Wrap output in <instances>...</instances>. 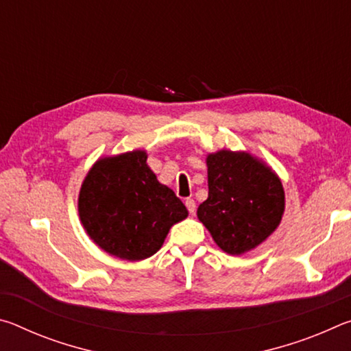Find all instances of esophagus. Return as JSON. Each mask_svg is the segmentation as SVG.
I'll use <instances>...</instances> for the list:
<instances>
[{
	"instance_id": "34e87169",
	"label": "esophagus",
	"mask_w": 351,
	"mask_h": 351,
	"mask_svg": "<svg viewBox=\"0 0 351 351\" xmlns=\"http://www.w3.org/2000/svg\"><path fill=\"white\" fill-rule=\"evenodd\" d=\"M186 207H187V210L192 213V215L197 212V204H195V199H192V198L186 199Z\"/></svg>"
}]
</instances>
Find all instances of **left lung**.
<instances>
[{
    "mask_svg": "<svg viewBox=\"0 0 351 351\" xmlns=\"http://www.w3.org/2000/svg\"><path fill=\"white\" fill-rule=\"evenodd\" d=\"M209 197L197 215L218 247L245 254L274 232L285 212L280 178L246 152L219 150L207 154Z\"/></svg>",
    "mask_w": 351,
    "mask_h": 351,
    "instance_id": "left-lung-1",
    "label": "left lung"
}]
</instances>
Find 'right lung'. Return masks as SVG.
Wrapping results in <instances>:
<instances>
[{
  "label": "right lung",
  "mask_w": 351,
  "mask_h": 351,
  "mask_svg": "<svg viewBox=\"0 0 351 351\" xmlns=\"http://www.w3.org/2000/svg\"><path fill=\"white\" fill-rule=\"evenodd\" d=\"M187 215L182 201L147 165L145 150L100 158L79 193V217L90 239L128 261L156 254L171 226Z\"/></svg>",
  "instance_id": "1"
}]
</instances>
